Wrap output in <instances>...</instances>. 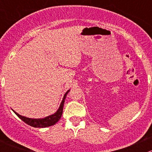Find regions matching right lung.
Returning a JSON list of instances; mask_svg holds the SVG:
<instances>
[{"mask_svg":"<svg viewBox=\"0 0 152 152\" xmlns=\"http://www.w3.org/2000/svg\"><path fill=\"white\" fill-rule=\"evenodd\" d=\"M68 91L66 92V93L64 96L63 99H62V102H61L60 106H59V108L58 109L57 111L54 113V114L51 115H49L48 117L44 118H38V119H34V118H28L24 117V116L20 115L18 113H17L16 112L14 111V113L23 121L25 122L26 124H27L28 125L31 126L33 127H37V128H45V127L50 126L54 125L56 122L59 121V120L60 119L61 116L62 115V111H63V107H64V103H65V99L66 98L67 94L68 93Z\"/></svg>","mask_w":152,"mask_h":152,"instance_id":"add662e5","label":"right lung"}]
</instances>
